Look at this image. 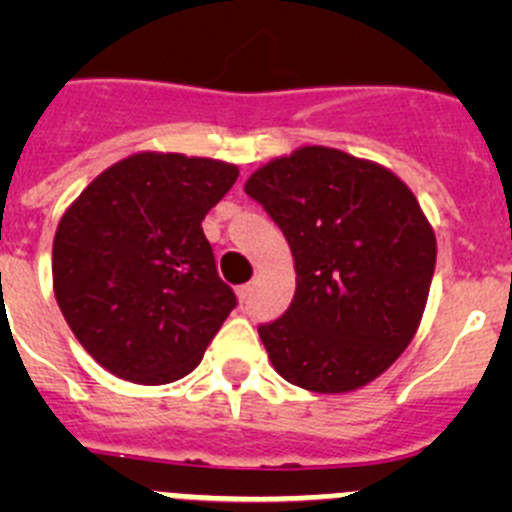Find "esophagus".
<instances>
[{
    "instance_id": "esophagus-1",
    "label": "esophagus",
    "mask_w": 512,
    "mask_h": 512,
    "mask_svg": "<svg viewBox=\"0 0 512 512\" xmlns=\"http://www.w3.org/2000/svg\"><path fill=\"white\" fill-rule=\"evenodd\" d=\"M251 289H253L251 282L241 284V287H238V297H241V300H248V295H251Z\"/></svg>"
}]
</instances>
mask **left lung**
Segmentation results:
<instances>
[{
	"label": "left lung",
	"instance_id": "1",
	"mask_svg": "<svg viewBox=\"0 0 512 512\" xmlns=\"http://www.w3.org/2000/svg\"><path fill=\"white\" fill-rule=\"evenodd\" d=\"M246 194L295 256L292 305L259 325L274 369L320 395L377 379L413 341L436 269L415 194L392 171L323 146L261 166Z\"/></svg>",
	"mask_w": 512,
	"mask_h": 512
}]
</instances>
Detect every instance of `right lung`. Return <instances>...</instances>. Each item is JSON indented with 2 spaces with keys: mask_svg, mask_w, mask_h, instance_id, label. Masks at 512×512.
Here are the masks:
<instances>
[{
  "mask_svg": "<svg viewBox=\"0 0 512 512\" xmlns=\"http://www.w3.org/2000/svg\"><path fill=\"white\" fill-rule=\"evenodd\" d=\"M238 169L135 153L94 179L53 241V289L79 343L115 377L169 384L202 361L238 305L202 233Z\"/></svg>",
  "mask_w": 512,
  "mask_h": 512,
  "instance_id": "1",
  "label": "right lung"
}]
</instances>
